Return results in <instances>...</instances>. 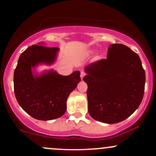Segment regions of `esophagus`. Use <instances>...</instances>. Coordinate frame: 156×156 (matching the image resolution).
Here are the masks:
<instances>
[{
	"mask_svg": "<svg viewBox=\"0 0 156 156\" xmlns=\"http://www.w3.org/2000/svg\"><path fill=\"white\" fill-rule=\"evenodd\" d=\"M85 76V72H83V71H82L81 72V73H80V76H81V79H83V77H84V76Z\"/></svg>",
	"mask_w": 156,
	"mask_h": 156,
	"instance_id": "obj_1",
	"label": "esophagus"
}]
</instances>
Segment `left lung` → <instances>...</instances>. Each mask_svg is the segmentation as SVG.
I'll return each mask as SVG.
<instances>
[{
    "instance_id": "8db88e82",
    "label": "left lung",
    "mask_w": 156,
    "mask_h": 156,
    "mask_svg": "<svg viewBox=\"0 0 156 156\" xmlns=\"http://www.w3.org/2000/svg\"><path fill=\"white\" fill-rule=\"evenodd\" d=\"M84 70L88 111L95 120L121 122L141 103L146 74L138 55L127 46L111 44L107 58L89 64Z\"/></svg>"
}]
</instances>
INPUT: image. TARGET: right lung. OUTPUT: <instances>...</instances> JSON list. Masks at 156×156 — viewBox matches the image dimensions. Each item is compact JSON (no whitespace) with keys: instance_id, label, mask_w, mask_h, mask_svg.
Masks as SVG:
<instances>
[{"instance_id":"1","label":"right lung","mask_w":156,"mask_h":156,"mask_svg":"<svg viewBox=\"0 0 156 156\" xmlns=\"http://www.w3.org/2000/svg\"><path fill=\"white\" fill-rule=\"evenodd\" d=\"M58 48L33 44L19 57L14 71L16 98L25 112L42 121L59 118L67 110V98L80 82V72L62 76L53 70L40 75L32 69L38 64L51 65L55 61Z\"/></svg>"}]
</instances>
